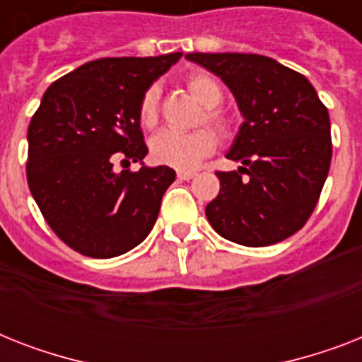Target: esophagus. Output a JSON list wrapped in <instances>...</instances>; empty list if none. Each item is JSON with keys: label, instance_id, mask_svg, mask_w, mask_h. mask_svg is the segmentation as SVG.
<instances>
[{"label": "esophagus", "instance_id": "1", "mask_svg": "<svg viewBox=\"0 0 362 362\" xmlns=\"http://www.w3.org/2000/svg\"><path fill=\"white\" fill-rule=\"evenodd\" d=\"M195 170H178L176 173V176H178V180H192V178H195Z\"/></svg>", "mask_w": 362, "mask_h": 362}]
</instances>
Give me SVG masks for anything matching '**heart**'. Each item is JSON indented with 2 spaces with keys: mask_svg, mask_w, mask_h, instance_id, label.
Instances as JSON below:
<instances>
[{
  "mask_svg": "<svg viewBox=\"0 0 362 362\" xmlns=\"http://www.w3.org/2000/svg\"><path fill=\"white\" fill-rule=\"evenodd\" d=\"M187 88L193 98L199 99L206 107V120L214 125L220 133H229L231 120L216 107L221 103L223 92L216 78L210 75H192L187 78ZM159 118V90L156 86L148 88L141 99L139 107V120L144 127H153ZM216 136L210 129H195L182 133V131L163 129L156 133L150 141V156L153 161L169 165L175 169H193L203 161L206 156L214 152Z\"/></svg>",
  "mask_w": 362,
  "mask_h": 362,
  "instance_id": "heart-1",
  "label": "heart"
}]
</instances>
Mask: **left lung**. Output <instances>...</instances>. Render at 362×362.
<instances>
[{
    "mask_svg": "<svg viewBox=\"0 0 362 362\" xmlns=\"http://www.w3.org/2000/svg\"><path fill=\"white\" fill-rule=\"evenodd\" d=\"M231 90L244 122L216 173L220 193L206 204L216 233L259 247L291 237L314 212L332 158L329 110L310 81L261 54H186Z\"/></svg>",
    "mask_w": 362,
    "mask_h": 362,
    "instance_id": "left-lung-1",
    "label": "left lung"
}]
</instances>
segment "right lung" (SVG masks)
<instances>
[{
    "instance_id": "right-lung-1",
    "label": "right lung",
    "mask_w": 362,
    "mask_h": 362,
    "mask_svg": "<svg viewBox=\"0 0 362 362\" xmlns=\"http://www.w3.org/2000/svg\"><path fill=\"white\" fill-rule=\"evenodd\" d=\"M182 58H101L50 84L28 127V186L62 240L109 259L139 246L175 182L167 165L148 167L139 107L148 88ZM141 163L116 173L114 161Z\"/></svg>"
}]
</instances>
